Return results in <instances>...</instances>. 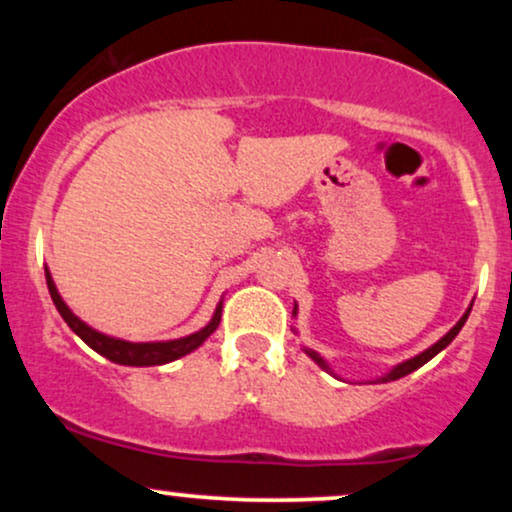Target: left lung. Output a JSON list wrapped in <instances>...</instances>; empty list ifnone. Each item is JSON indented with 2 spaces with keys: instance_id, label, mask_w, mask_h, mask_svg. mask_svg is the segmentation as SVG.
<instances>
[{
  "instance_id": "1",
  "label": "left lung",
  "mask_w": 512,
  "mask_h": 512,
  "mask_svg": "<svg viewBox=\"0 0 512 512\" xmlns=\"http://www.w3.org/2000/svg\"><path fill=\"white\" fill-rule=\"evenodd\" d=\"M469 313H472V305H469V308H467V313H464V315L460 317V322H457V325L452 327V330H450L448 334H445V337H440L436 344H433V346H428V349H426V351H421L419 356H414V358H409V361L399 363V366H395V368L390 370V373H387V375H383V378H380V383H390V380H399V378H404V375L414 373L416 368H421V366H424V363L431 361L433 356L440 354V351H443L445 346H448V344L452 342V339H455L457 334H460L462 325H464V322H467ZM293 315H296V308H293ZM305 354H308L310 358H313V361H315L317 366H320V368L330 370V366H327V363H325V358H322L320 354H317V351H313V349H305Z\"/></svg>"
}]
</instances>
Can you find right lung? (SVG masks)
<instances>
[{"label":"right lung","instance_id":"add662e5","mask_svg":"<svg viewBox=\"0 0 512 512\" xmlns=\"http://www.w3.org/2000/svg\"><path fill=\"white\" fill-rule=\"evenodd\" d=\"M45 279H48L52 303H55V308L60 310L64 322L72 327V332L79 334V337L84 339V342L91 346L93 351H98V354L108 358V361L120 363V366H163V363H170V361H175V358L187 356L190 351H195L197 346H202L204 342H207L209 334H214V330L219 327V322H221L223 303L216 305V313H214V317H211L209 325L202 327V330L195 334H187V337H182V339H170V342H139V344L125 342V339L108 337V334L93 330V327H88L86 322H81L79 317L69 310V305L62 301L60 291H57L55 281H52L48 269H45Z\"/></svg>","mask_w":512,"mask_h":512}]
</instances>
